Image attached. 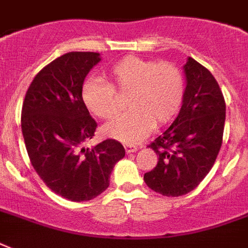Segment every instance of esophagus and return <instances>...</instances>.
Masks as SVG:
<instances>
[{
  "instance_id": "esophagus-1",
  "label": "esophagus",
  "mask_w": 248,
  "mask_h": 248,
  "mask_svg": "<svg viewBox=\"0 0 248 248\" xmlns=\"http://www.w3.org/2000/svg\"><path fill=\"white\" fill-rule=\"evenodd\" d=\"M124 151H126V153H134V152L138 151V148H136L135 145H130V144H126V145H124Z\"/></svg>"
}]
</instances>
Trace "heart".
<instances>
[{"label":"heart","instance_id":"b5f03b06","mask_svg":"<svg viewBox=\"0 0 248 248\" xmlns=\"http://www.w3.org/2000/svg\"><path fill=\"white\" fill-rule=\"evenodd\" d=\"M110 83L100 78H89L82 85L86 108L101 120L116 116L118 95L130 96L122 113L105 124L107 136L126 144H135L151 132L172 120L180 108L184 95V79L180 71L170 63H155L136 56H126L109 69Z\"/></svg>","mask_w":248,"mask_h":248}]
</instances>
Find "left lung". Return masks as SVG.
Here are the masks:
<instances>
[{"label":"left lung","instance_id":"1","mask_svg":"<svg viewBox=\"0 0 248 248\" xmlns=\"http://www.w3.org/2000/svg\"><path fill=\"white\" fill-rule=\"evenodd\" d=\"M186 87L180 112L149 145L158 157L145 184L167 197L192 192L210 172L223 143L225 101L208 69L192 58L184 67Z\"/></svg>","mask_w":248,"mask_h":248}]
</instances>
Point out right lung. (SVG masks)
Masks as SVG:
<instances>
[{
  "label": "right lung",
  "instance_id": "add662e5",
  "mask_svg": "<svg viewBox=\"0 0 248 248\" xmlns=\"http://www.w3.org/2000/svg\"><path fill=\"white\" fill-rule=\"evenodd\" d=\"M100 60L99 52L59 56L38 72L21 108V132L33 169L52 192L75 202L104 192L114 165L124 157L122 144L113 139L82 148L97 124L81 90Z\"/></svg>",
  "mask_w": 248,
  "mask_h": 248
}]
</instances>
